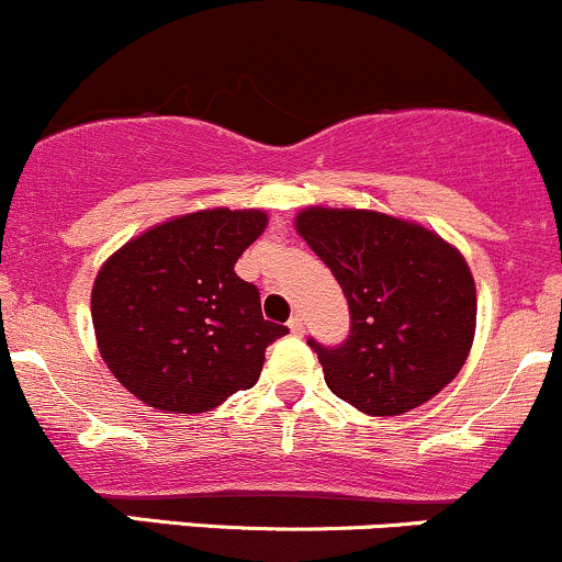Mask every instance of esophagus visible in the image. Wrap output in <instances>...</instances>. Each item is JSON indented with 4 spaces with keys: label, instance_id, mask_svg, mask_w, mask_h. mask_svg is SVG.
<instances>
[{
    "label": "esophagus",
    "instance_id": "obj_1",
    "mask_svg": "<svg viewBox=\"0 0 562 562\" xmlns=\"http://www.w3.org/2000/svg\"><path fill=\"white\" fill-rule=\"evenodd\" d=\"M288 328H291L293 336H301V333H304V317H299V314H293V317L288 319Z\"/></svg>",
    "mask_w": 562,
    "mask_h": 562
}]
</instances>
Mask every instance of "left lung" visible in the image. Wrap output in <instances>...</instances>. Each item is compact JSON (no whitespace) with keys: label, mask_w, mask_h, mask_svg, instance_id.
I'll use <instances>...</instances> for the list:
<instances>
[{"label":"left lung","mask_w":562,"mask_h":562,"mask_svg":"<svg viewBox=\"0 0 562 562\" xmlns=\"http://www.w3.org/2000/svg\"><path fill=\"white\" fill-rule=\"evenodd\" d=\"M295 232L349 301L338 347L310 338L325 384L368 416H400L448 386L472 349L477 293L464 256L413 221L355 207H306Z\"/></svg>","instance_id":"8db88e82"}]
</instances>
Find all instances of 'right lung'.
Returning <instances> with one entry per match:
<instances>
[{"mask_svg": "<svg viewBox=\"0 0 562 562\" xmlns=\"http://www.w3.org/2000/svg\"><path fill=\"white\" fill-rule=\"evenodd\" d=\"M263 211L187 213L151 226L103 263L92 328L109 371L149 408L205 413L250 390L285 325L234 263L267 229Z\"/></svg>", "mask_w": 562, "mask_h": 562, "instance_id": "add662e5", "label": "right lung"}]
</instances>
